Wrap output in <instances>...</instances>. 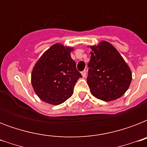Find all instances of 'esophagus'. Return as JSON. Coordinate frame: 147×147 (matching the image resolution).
Segmentation results:
<instances>
[{
	"label": "esophagus",
	"mask_w": 147,
	"mask_h": 147,
	"mask_svg": "<svg viewBox=\"0 0 147 147\" xmlns=\"http://www.w3.org/2000/svg\"><path fill=\"white\" fill-rule=\"evenodd\" d=\"M86 74L87 73H86V71H85V70L82 71V76L83 78H85V77H86Z\"/></svg>",
	"instance_id": "34e87169"
}]
</instances>
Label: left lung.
Returning a JSON list of instances; mask_svg holds the SVG:
<instances>
[{
    "instance_id": "left-lung-1",
    "label": "left lung",
    "mask_w": 147,
    "mask_h": 147,
    "mask_svg": "<svg viewBox=\"0 0 147 147\" xmlns=\"http://www.w3.org/2000/svg\"><path fill=\"white\" fill-rule=\"evenodd\" d=\"M89 47L92 52L87 83L91 93L105 101L121 98L132 80L130 67L115 47L107 41Z\"/></svg>"
}]
</instances>
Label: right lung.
I'll use <instances>...</instances> for the list:
<instances>
[{
	"label": "right lung",
	"mask_w": 147,
	"mask_h": 147,
	"mask_svg": "<svg viewBox=\"0 0 147 147\" xmlns=\"http://www.w3.org/2000/svg\"><path fill=\"white\" fill-rule=\"evenodd\" d=\"M73 47L55 43L45 51L31 73V84L39 98L49 105H59L73 94L82 75L70 53Z\"/></svg>",
	"instance_id": "1"
}]
</instances>
